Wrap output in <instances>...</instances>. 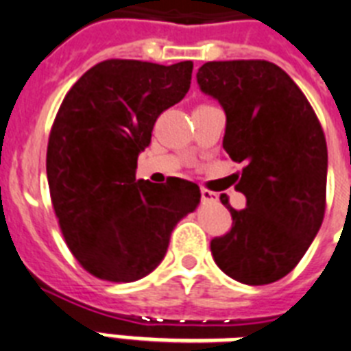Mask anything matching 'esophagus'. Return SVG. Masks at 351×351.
I'll list each match as a JSON object with an SVG mask.
<instances>
[{
  "instance_id": "esophagus-1",
  "label": "esophagus",
  "mask_w": 351,
  "mask_h": 351,
  "mask_svg": "<svg viewBox=\"0 0 351 351\" xmlns=\"http://www.w3.org/2000/svg\"><path fill=\"white\" fill-rule=\"evenodd\" d=\"M202 200H204V202H216V200H218V195H216V193H213V191L204 189V187H202Z\"/></svg>"
}]
</instances>
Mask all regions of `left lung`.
<instances>
[{
    "label": "left lung",
    "mask_w": 351,
    "mask_h": 351,
    "mask_svg": "<svg viewBox=\"0 0 351 351\" xmlns=\"http://www.w3.org/2000/svg\"><path fill=\"white\" fill-rule=\"evenodd\" d=\"M198 86L227 115L223 149L245 167L236 189L247 207L210 241L216 265L245 285H269L301 261L323 223L328 151L314 108L289 73L269 61H210Z\"/></svg>",
    "instance_id": "left-lung-1"
}]
</instances>
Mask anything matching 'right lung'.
Returning a JSON list of instances; mask_svg holds the SVG:
<instances>
[{"instance_id": "obj_1", "label": "right lung", "mask_w": 351, "mask_h": 351, "mask_svg": "<svg viewBox=\"0 0 351 351\" xmlns=\"http://www.w3.org/2000/svg\"><path fill=\"white\" fill-rule=\"evenodd\" d=\"M191 73V61L108 59L57 111L47 149L50 198L68 249L95 278L131 283L153 272L175 225L200 204V187L189 180L135 178L156 119L184 99Z\"/></svg>"}]
</instances>
